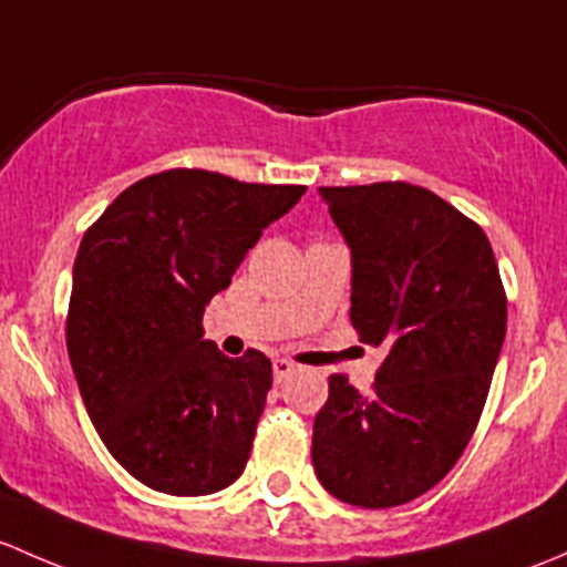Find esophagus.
<instances>
[{
  "label": "esophagus",
  "mask_w": 567,
  "mask_h": 567,
  "mask_svg": "<svg viewBox=\"0 0 567 567\" xmlns=\"http://www.w3.org/2000/svg\"><path fill=\"white\" fill-rule=\"evenodd\" d=\"M291 373H295V363H289V360L284 358L272 360V377H276V382H284V379H289Z\"/></svg>",
  "instance_id": "esophagus-1"
}]
</instances>
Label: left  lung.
Listing matches in <instances>:
<instances>
[{"mask_svg": "<svg viewBox=\"0 0 567 567\" xmlns=\"http://www.w3.org/2000/svg\"><path fill=\"white\" fill-rule=\"evenodd\" d=\"M319 194L352 248V327L384 360L365 395L330 377L313 470L349 505H404L434 488L475 434L505 341V286L481 226L420 185Z\"/></svg>", "mask_w": 567, "mask_h": 567, "instance_id": "1", "label": "left lung"}]
</instances>
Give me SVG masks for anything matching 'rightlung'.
I'll use <instances>...</instances> for the list:
<instances>
[{
  "label": "right lung",
  "instance_id": "add662e5",
  "mask_svg": "<svg viewBox=\"0 0 567 567\" xmlns=\"http://www.w3.org/2000/svg\"><path fill=\"white\" fill-rule=\"evenodd\" d=\"M302 194L168 168L122 190L86 229L65 322L70 365L103 445L144 486L202 497L243 475L272 363L256 349L220 354L204 338V306Z\"/></svg>",
  "mask_w": 567,
  "mask_h": 567
}]
</instances>
